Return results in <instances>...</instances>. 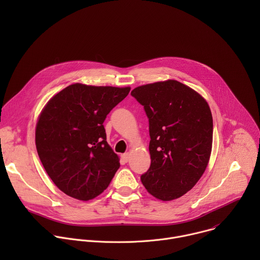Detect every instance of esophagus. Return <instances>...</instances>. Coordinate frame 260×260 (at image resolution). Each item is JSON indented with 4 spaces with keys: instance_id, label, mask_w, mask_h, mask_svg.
<instances>
[{
    "instance_id": "obj_1",
    "label": "esophagus",
    "mask_w": 260,
    "mask_h": 260,
    "mask_svg": "<svg viewBox=\"0 0 260 260\" xmlns=\"http://www.w3.org/2000/svg\"><path fill=\"white\" fill-rule=\"evenodd\" d=\"M121 158H122V160H123L124 162H127L128 159H129V153H124V154H122V155H121Z\"/></svg>"
}]
</instances>
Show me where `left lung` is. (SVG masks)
Returning <instances> with one entry per match:
<instances>
[{
	"label": "left lung",
	"instance_id": "1",
	"mask_svg": "<svg viewBox=\"0 0 260 260\" xmlns=\"http://www.w3.org/2000/svg\"><path fill=\"white\" fill-rule=\"evenodd\" d=\"M131 94L149 119L151 165L141 181L158 200L178 199L194 186L208 166L213 141L210 107L176 80L142 85Z\"/></svg>",
	"mask_w": 260,
	"mask_h": 260
}]
</instances>
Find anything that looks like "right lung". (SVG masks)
Wrapping results in <instances>:
<instances>
[{"label": "right lung", "mask_w": 260, "mask_h": 260, "mask_svg": "<svg viewBox=\"0 0 260 260\" xmlns=\"http://www.w3.org/2000/svg\"><path fill=\"white\" fill-rule=\"evenodd\" d=\"M129 90L76 83L55 94L43 109L36 127L37 151L50 179L69 197L94 199L119 169L103 123Z\"/></svg>", "instance_id": "1"}]
</instances>
